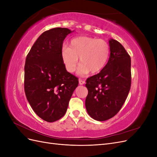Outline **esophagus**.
Returning a JSON list of instances; mask_svg holds the SVG:
<instances>
[{"instance_id": "obj_1", "label": "esophagus", "mask_w": 157, "mask_h": 157, "mask_svg": "<svg viewBox=\"0 0 157 157\" xmlns=\"http://www.w3.org/2000/svg\"><path fill=\"white\" fill-rule=\"evenodd\" d=\"M78 82H79L80 85H82V84H85V81H84V80H82V79H79L78 80Z\"/></svg>"}]
</instances>
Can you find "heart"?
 <instances>
[{
  "label": "heart",
  "instance_id": "b5f03b06",
  "mask_svg": "<svg viewBox=\"0 0 157 157\" xmlns=\"http://www.w3.org/2000/svg\"><path fill=\"white\" fill-rule=\"evenodd\" d=\"M110 52V46L105 40L81 36L71 40L69 47L63 46L61 56L66 70L69 73L75 71L80 58L81 63L77 73L84 76L90 71L95 73L102 70L107 63Z\"/></svg>",
  "mask_w": 157,
  "mask_h": 157
}]
</instances>
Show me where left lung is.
Segmentation results:
<instances>
[{"mask_svg":"<svg viewBox=\"0 0 157 157\" xmlns=\"http://www.w3.org/2000/svg\"><path fill=\"white\" fill-rule=\"evenodd\" d=\"M110 56L98 74L87 78L88 90L85 106L88 115L98 121H107L120 111L131 86V58L116 40H109Z\"/></svg>","mask_w":157,"mask_h":157,"instance_id":"8db88e82","label":"left lung"}]
</instances>
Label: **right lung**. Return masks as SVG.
I'll list each match as a JSON object with an SVG mask.
<instances>
[{
    "label": "right lung",
    "instance_id": "right-lung-1",
    "mask_svg": "<svg viewBox=\"0 0 157 157\" xmlns=\"http://www.w3.org/2000/svg\"><path fill=\"white\" fill-rule=\"evenodd\" d=\"M73 31L57 27L44 32L27 56L25 96L33 111L46 122L63 117L78 86V78L67 72L61 56L63 40Z\"/></svg>",
    "mask_w": 157,
    "mask_h": 157
}]
</instances>
